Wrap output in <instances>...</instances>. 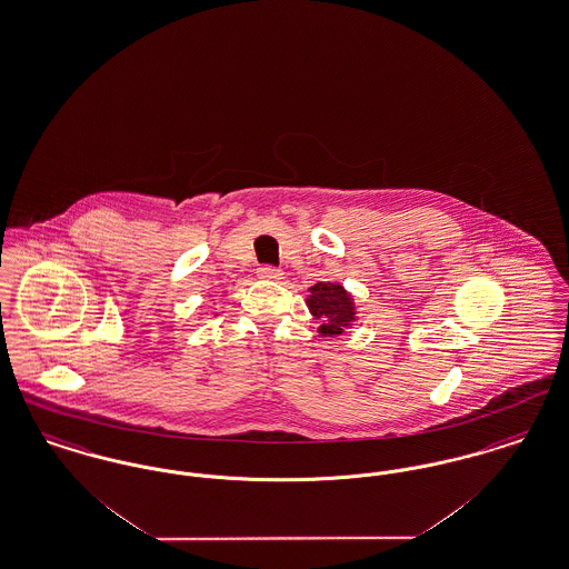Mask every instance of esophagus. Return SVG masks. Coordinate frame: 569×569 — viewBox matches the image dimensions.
I'll list each match as a JSON object with an SVG mask.
<instances>
[{"mask_svg":"<svg viewBox=\"0 0 569 569\" xmlns=\"http://www.w3.org/2000/svg\"><path fill=\"white\" fill-rule=\"evenodd\" d=\"M258 277L260 279H269V281H279V279H283V272L274 269V267H260L258 269Z\"/></svg>","mask_w":569,"mask_h":569,"instance_id":"1","label":"esophagus"}]
</instances>
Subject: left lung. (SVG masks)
<instances>
[{
	"mask_svg": "<svg viewBox=\"0 0 569 569\" xmlns=\"http://www.w3.org/2000/svg\"><path fill=\"white\" fill-rule=\"evenodd\" d=\"M307 307H309L311 316L322 322L318 328V332L322 337L343 335L358 320L353 297L341 283L318 281L316 286H311L309 297H307Z\"/></svg>",
	"mask_w": 569,
	"mask_h": 569,
	"instance_id": "left-lung-1",
	"label": "left lung"
}]
</instances>
